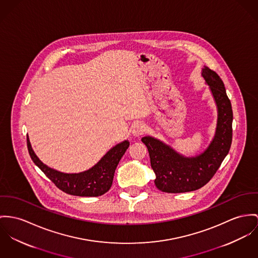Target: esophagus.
I'll return each mask as SVG.
<instances>
[{"mask_svg": "<svg viewBox=\"0 0 258 258\" xmlns=\"http://www.w3.org/2000/svg\"><path fill=\"white\" fill-rule=\"evenodd\" d=\"M144 132H145V125L141 122L136 123L132 128V134L135 138H139L140 136H142Z\"/></svg>", "mask_w": 258, "mask_h": 258, "instance_id": "obj_1", "label": "esophagus"}]
</instances>
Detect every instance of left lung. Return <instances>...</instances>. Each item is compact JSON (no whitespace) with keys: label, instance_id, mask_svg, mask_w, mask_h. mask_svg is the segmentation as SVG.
<instances>
[{"label":"left lung","instance_id":"1","mask_svg":"<svg viewBox=\"0 0 258 258\" xmlns=\"http://www.w3.org/2000/svg\"><path fill=\"white\" fill-rule=\"evenodd\" d=\"M201 75L209 85L218 110L216 133L207 149L195 157H184L158 139H141L156 175L155 185L163 192H187L202 187L213 178L231 148L233 110L224 82L208 67L202 69Z\"/></svg>","mask_w":258,"mask_h":258}]
</instances>
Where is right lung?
I'll return each mask as SVG.
<instances>
[{
    "label": "right lung",
    "mask_w": 258,
    "mask_h": 258,
    "mask_svg": "<svg viewBox=\"0 0 258 258\" xmlns=\"http://www.w3.org/2000/svg\"><path fill=\"white\" fill-rule=\"evenodd\" d=\"M130 146L124 140L111 148L91 169L79 174H66L49 168L34 153L27 136V148L34 164L63 192L77 197H100L107 192L113 182L119 160Z\"/></svg>",
    "instance_id": "add662e5"
}]
</instances>
